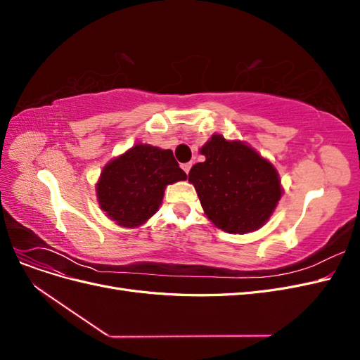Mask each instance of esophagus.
Wrapping results in <instances>:
<instances>
[{"label": "esophagus", "mask_w": 360, "mask_h": 360, "mask_svg": "<svg viewBox=\"0 0 360 360\" xmlns=\"http://www.w3.org/2000/svg\"><path fill=\"white\" fill-rule=\"evenodd\" d=\"M181 168H183V171H184V172L189 174V171H191V168H192V163H183Z\"/></svg>", "instance_id": "esophagus-1"}]
</instances>
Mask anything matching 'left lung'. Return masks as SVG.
<instances>
[{
    "mask_svg": "<svg viewBox=\"0 0 360 360\" xmlns=\"http://www.w3.org/2000/svg\"><path fill=\"white\" fill-rule=\"evenodd\" d=\"M204 162L189 171L205 216L219 230L246 234L259 230L284 193L274 163L243 141L221 134L200 148Z\"/></svg>",
    "mask_w": 360,
    "mask_h": 360,
    "instance_id": "8db88e82",
    "label": "left lung"
}]
</instances>
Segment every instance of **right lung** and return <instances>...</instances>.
<instances>
[{
	"mask_svg": "<svg viewBox=\"0 0 360 360\" xmlns=\"http://www.w3.org/2000/svg\"><path fill=\"white\" fill-rule=\"evenodd\" d=\"M186 180L171 150L138 143L103 167L96 197L105 214L123 228H138L162 204L168 184Z\"/></svg>",
	"mask_w": 360,
	"mask_h": 360,
	"instance_id": "add662e5",
	"label": "right lung"
}]
</instances>
